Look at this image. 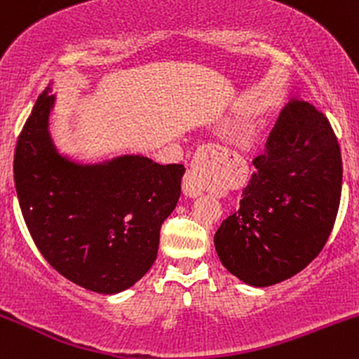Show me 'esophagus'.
I'll use <instances>...</instances> for the list:
<instances>
[{
  "mask_svg": "<svg viewBox=\"0 0 359 359\" xmlns=\"http://www.w3.org/2000/svg\"><path fill=\"white\" fill-rule=\"evenodd\" d=\"M209 150L204 151V155L208 151H212L214 154V148L208 147ZM204 172H205V163L204 158H196L192 162V167L189 168L187 174H185L184 180H182V191L187 197H199L201 194L204 192Z\"/></svg>",
  "mask_w": 359,
  "mask_h": 359,
  "instance_id": "obj_1",
  "label": "esophagus"
}]
</instances>
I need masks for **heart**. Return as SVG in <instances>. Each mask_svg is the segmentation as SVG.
Instances as JSON below:
<instances>
[{"label": "heart", "instance_id": "1", "mask_svg": "<svg viewBox=\"0 0 359 359\" xmlns=\"http://www.w3.org/2000/svg\"><path fill=\"white\" fill-rule=\"evenodd\" d=\"M257 131H258V125L255 119H246L238 125L236 128V140L240 143H250L253 142L255 137H257Z\"/></svg>", "mask_w": 359, "mask_h": 359}]
</instances>
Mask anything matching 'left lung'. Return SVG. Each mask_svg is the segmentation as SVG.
Instances as JSON below:
<instances>
[{
  "instance_id": "obj_1",
  "label": "left lung",
  "mask_w": 359,
  "mask_h": 359,
  "mask_svg": "<svg viewBox=\"0 0 359 359\" xmlns=\"http://www.w3.org/2000/svg\"><path fill=\"white\" fill-rule=\"evenodd\" d=\"M253 165L240 208L221 222L214 246L229 273L270 287L323 251L339 209L343 160L323 111L292 97Z\"/></svg>"
}]
</instances>
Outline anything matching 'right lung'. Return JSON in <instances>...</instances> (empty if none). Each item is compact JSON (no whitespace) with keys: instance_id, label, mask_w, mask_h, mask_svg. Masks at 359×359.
Segmentation results:
<instances>
[{"instance_id":"1","label":"right lung","mask_w":359,"mask_h":359,"mask_svg":"<svg viewBox=\"0 0 359 359\" xmlns=\"http://www.w3.org/2000/svg\"><path fill=\"white\" fill-rule=\"evenodd\" d=\"M52 104L43 90L16 142L13 175L23 219L60 275L97 294H118L154 265L185 168L140 155L77 165L53 147Z\"/></svg>"}]
</instances>
